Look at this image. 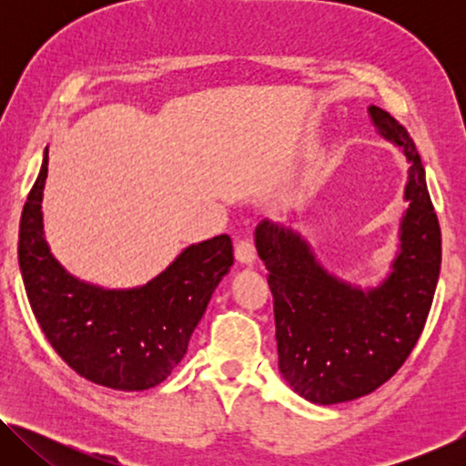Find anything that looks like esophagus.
Instances as JSON below:
<instances>
[{
	"label": "esophagus",
	"instance_id": "obj_1",
	"mask_svg": "<svg viewBox=\"0 0 466 466\" xmlns=\"http://www.w3.org/2000/svg\"><path fill=\"white\" fill-rule=\"evenodd\" d=\"M234 255H236V261H238V263L252 265V261H255V258H257L255 244H252L250 240H240L238 244H236Z\"/></svg>",
	"mask_w": 466,
	"mask_h": 466
}]
</instances>
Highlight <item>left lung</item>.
<instances>
[{"mask_svg":"<svg viewBox=\"0 0 466 466\" xmlns=\"http://www.w3.org/2000/svg\"><path fill=\"white\" fill-rule=\"evenodd\" d=\"M380 136L409 162L399 252L376 288L361 289L322 267L310 244L263 219L255 230L273 294L279 372L299 397L335 405L364 397L405 364L431 309L441 263L438 216L413 139L378 106L368 108Z\"/></svg>","mask_w":466,"mask_h":466,"instance_id":"obj_1","label":"left lung"}]
</instances>
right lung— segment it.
Returning a JSON list of instances; mask_svg holds the SVG:
<instances>
[{
  "mask_svg": "<svg viewBox=\"0 0 466 466\" xmlns=\"http://www.w3.org/2000/svg\"><path fill=\"white\" fill-rule=\"evenodd\" d=\"M43 167L22 209L18 263L35 317L66 364L94 384L146 390L185 358L218 283L234 263L228 234L191 244L146 286L105 289L66 271L43 230Z\"/></svg>",
  "mask_w": 466,
  "mask_h": 466,
  "instance_id": "obj_1",
  "label": "right lung"
}]
</instances>
